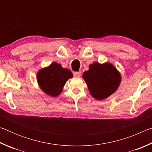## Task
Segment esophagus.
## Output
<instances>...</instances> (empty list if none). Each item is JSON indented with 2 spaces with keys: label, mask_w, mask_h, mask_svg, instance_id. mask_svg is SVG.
Segmentation results:
<instances>
[{
  "label": "esophagus",
  "mask_w": 152,
  "mask_h": 152,
  "mask_svg": "<svg viewBox=\"0 0 152 152\" xmlns=\"http://www.w3.org/2000/svg\"><path fill=\"white\" fill-rule=\"evenodd\" d=\"M74 76L75 77H77V78H79V77H80L81 76V72L80 71L75 72L74 73Z\"/></svg>",
  "instance_id": "obj_1"
}]
</instances>
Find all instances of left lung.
Here are the masks:
<instances>
[{"instance_id": "8db88e82", "label": "left lung", "mask_w": 152, "mask_h": 152, "mask_svg": "<svg viewBox=\"0 0 152 152\" xmlns=\"http://www.w3.org/2000/svg\"><path fill=\"white\" fill-rule=\"evenodd\" d=\"M88 70L82 74L89 92L95 99L102 101L115 93L121 82V75L113 64L109 62L90 64Z\"/></svg>"}]
</instances>
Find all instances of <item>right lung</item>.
<instances>
[{"mask_svg": "<svg viewBox=\"0 0 152 152\" xmlns=\"http://www.w3.org/2000/svg\"><path fill=\"white\" fill-rule=\"evenodd\" d=\"M73 77L72 72L64 68L60 64L52 62L37 72V81L41 90L51 97H56L63 91L68 79Z\"/></svg>", "mask_w": 152, "mask_h": 152, "instance_id": "right-lung-1", "label": "right lung"}]
</instances>
